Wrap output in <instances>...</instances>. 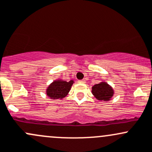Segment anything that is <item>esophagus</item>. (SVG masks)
<instances>
[{
  "label": "esophagus",
  "mask_w": 152,
  "mask_h": 152,
  "mask_svg": "<svg viewBox=\"0 0 152 152\" xmlns=\"http://www.w3.org/2000/svg\"><path fill=\"white\" fill-rule=\"evenodd\" d=\"M79 82L81 83V84H84V83L86 82V80H85V79H82V80H79Z\"/></svg>",
  "instance_id": "34e87169"
}]
</instances>
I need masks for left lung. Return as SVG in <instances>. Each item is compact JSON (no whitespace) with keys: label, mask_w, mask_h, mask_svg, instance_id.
Returning a JSON list of instances; mask_svg holds the SVG:
<instances>
[{"label":"left lung","mask_w":152,"mask_h":152,"mask_svg":"<svg viewBox=\"0 0 152 152\" xmlns=\"http://www.w3.org/2000/svg\"><path fill=\"white\" fill-rule=\"evenodd\" d=\"M92 93L97 100L108 101L114 95V91L108 83L102 81L92 87Z\"/></svg>","instance_id":"left-lung-1"}]
</instances>
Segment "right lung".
<instances>
[{"mask_svg": "<svg viewBox=\"0 0 152 152\" xmlns=\"http://www.w3.org/2000/svg\"><path fill=\"white\" fill-rule=\"evenodd\" d=\"M73 80L68 81L63 80L54 81L47 89V95L51 99H63L68 94L73 84Z\"/></svg>", "mask_w": 152, "mask_h": 152, "instance_id": "add662e5", "label": "right lung"}]
</instances>
